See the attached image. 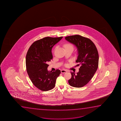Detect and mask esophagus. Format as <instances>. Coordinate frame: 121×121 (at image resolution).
<instances>
[{
	"mask_svg": "<svg viewBox=\"0 0 121 121\" xmlns=\"http://www.w3.org/2000/svg\"><path fill=\"white\" fill-rule=\"evenodd\" d=\"M61 73H66V72H67V71H66V70H65L62 69L61 70Z\"/></svg>",
	"mask_w": 121,
	"mask_h": 121,
	"instance_id": "34e87169",
	"label": "esophagus"
}]
</instances>
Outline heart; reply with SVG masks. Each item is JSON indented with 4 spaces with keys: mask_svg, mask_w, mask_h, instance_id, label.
Listing matches in <instances>:
<instances>
[{
    "mask_svg": "<svg viewBox=\"0 0 121 121\" xmlns=\"http://www.w3.org/2000/svg\"><path fill=\"white\" fill-rule=\"evenodd\" d=\"M64 47H65V49L66 48H73V46L72 45L69 44H66L64 45Z\"/></svg>",
    "mask_w": 121,
    "mask_h": 121,
    "instance_id": "1",
    "label": "heart"
}]
</instances>
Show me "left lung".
<instances>
[{
    "label": "left lung",
    "instance_id": "8db88e82",
    "mask_svg": "<svg viewBox=\"0 0 121 121\" xmlns=\"http://www.w3.org/2000/svg\"><path fill=\"white\" fill-rule=\"evenodd\" d=\"M65 40L76 47L78 56L76 62L81 65L79 71L71 72V78L68 81L71 86L81 88L87 84L98 69L99 55L95 45L91 40L79 35L67 36Z\"/></svg>",
    "mask_w": 121,
    "mask_h": 121
}]
</instances>
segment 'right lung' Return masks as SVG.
<instances>
[{
    "mask_svg": "<svg viewBox=\"0 0 121 121\" xmlns=\"http://www.w3.org/2000/svg\"><path fill=\"white\" fill-rule=\"evenodd\" d=\"M62 38L47 37L38 40L32 44L27 53V73L33 85L42 91L53 89L61 73L59 69L53 72L48 71V63L53 58L52 48Z\"/></svg>",
    "mask_w": 121,
    "mask_h": 121,
    "instance_id": "obj_1",
    "label": "right lung"
}]
</instances>
